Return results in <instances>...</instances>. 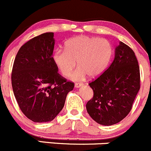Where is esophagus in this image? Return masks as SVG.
<instances>
[{"instance_id": "1", "label": "esophagus", "mask_w": 151, "mask_h": 151, "mask_svg": "<svg viewBox=\"0 0 151 151\" xmlns=\"http://www.w3.org/2000/svg\"><path fill=\"white\" fill-rule=\"evenodd\" d=\"M83 86V83H76L75 84V86L76 88H79L81 86Z\"/></svg>"}]
</instances>
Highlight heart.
<instances>
[{
	"instance_id": "b5f03b06",
	"label": "heart",
	"mask_w": 151,
	"mask_h": 151,
	"mask_svg": "<svg viewBox=\"0 0 151 151\" xmlns=\"http://www.w3.org/2000/svg\"><path fill=\"white\" fill-rule=\"evenodd\" d=\"M112 54V46L107 40L81 35L67 41L65 50H56L53 59L64 76L70 75L77 61L79 68L71 75V78L78 81L84 78L86 74L94 78L102 73Z\"/></svg>"
}]
</instances>
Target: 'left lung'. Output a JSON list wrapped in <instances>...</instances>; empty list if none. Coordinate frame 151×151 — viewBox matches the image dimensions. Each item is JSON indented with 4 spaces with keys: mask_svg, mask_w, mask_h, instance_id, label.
<instances>
[{
    "mask_svg": "<svg viewBox=\"0 0 151 151\" xmlns=\"http://www.w3.org/2000/svg\"><path fill=\"white\" fill-rule=\"evenodd\" d=\"M88 85L94 91L86 105L91 119L105 126L123 120L131 111L140 88L139 67L132 49L120 42L111 65Z\"/></svg>",
    "mask_w": 151,
    "mask_h": 151,
    "instance_id": "8db88e82",
    "label": "left lung"
}]
</instances>
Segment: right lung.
I'll list each match as a JSON object with an SVG mask.
<instances>
[{
    "label": "right lung",
    "mask_w": 151,
    "mask_h": 151,
    "mask_svg": "<svg viewBox=\"0 0 151 151\" xmlns=\"http://www.w3.org/2000/svg\"><path fill=\"white\" fill-rule=\"evenodd\" d=\"M54 47V33H43L22 45L14 62V94L22 112L34 122L52 121L74 88L73 82L58 73L52 57Z\"/></svg>",
    "instance_id": "1"
}]
</instances>
